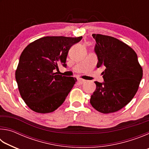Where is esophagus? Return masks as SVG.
I'll return each mask as SVG.
<instances>
[{
	"label": "esophagus",
	"mask_w": 149,
	"mask_h": 149,
	"mask_svg": "<svg viewBox=\"0 0 149 149\" xmlns=\"http://www.w3.org/2000/svg\"><path fill=\"white\" fill-rule=\"evenodd\" d=\"M78 82L79 83V84H84V83L85 82V79H81V78H79V79H78Z\"/></svg>",
	"instance_id": "34e87169"
}]
</instances>
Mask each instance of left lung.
<instances>
[{
  "label": "left lung",
  "instance_id": "obj_1",
  "mask_svg": "<svg viewBox=\"0 0 149 149\" xmlns=\"http://www.w3.org/2000/svg\"><path fill=\"white\" fill-rule=\"evenodd\" d=\"M97 55V67H104V81H95L90 99L92 107L103 114L117 112L134 97L143 77L142 67L132 48L113 37L93 34Z\"/></svg>",
  "mask_w": 149,
  "mask_h": 149
}]
</instances>
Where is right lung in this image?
Listing matches in <instances>:
<instances>
[{"mask_svg":"<svg viewBox=\"0 0 149 149\" xmlns=\"http://www.w3.org/2000/svg\"><path fill=\"white\" fill-rule=\"evenodd\" d=\"M82 37H45L25 48L16 70V79L22 99L37 113H50L62 104L76 82L73 77L54 73L65 61L73 45Z\"/></svg>","mask_w":149,"mask_h":149,"instance_id":"right-lung-1","label":"right lung"}]
</instances>
